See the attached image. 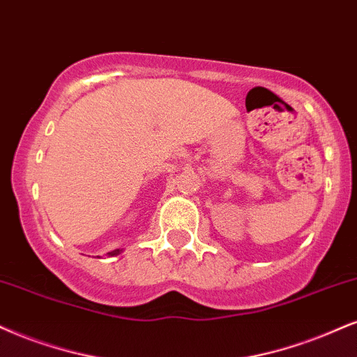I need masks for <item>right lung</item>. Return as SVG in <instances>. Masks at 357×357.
Segmentation results:
<instances>
[{
  "label": "right lung",
  "instance_id": "obj_1",
  "mask_svg": "<svg viewBox=\"0 0 357 357\" xmlns=\"http://www.w3.org/2000/svg\"><path fill=\"white\" fill-rule=\"evenodd\" d=\"M121 253V250H114V252H111L109 255H111V257H114V255H119Z\"/></svg>",
  "mask_w": 357,
  "mask_h": 357
}]
</instances>
